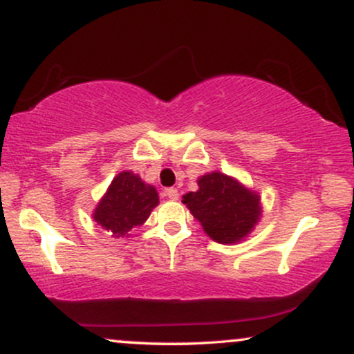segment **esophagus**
<instances>
[{
	"instance_id": "34e87169",
	"label": "esophagus",
	"mask_w": 354,
	"mask_h": 354,
	"mask_svg": "<svg viewBox=\"0 0 354 354\" xmlns=\"http://www.w3.org/2000/svg\"><path fill=\"white\" fill-rule=\"evenodd\" d=\"M165 194H166V198H168V200H171V201H176L178 196H180V194H178V189L176 188H168V189L165 191Z\"/></svg>"
}]
</instances>
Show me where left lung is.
<instances>
[{"label":"left lung","mask_w":354,"mask_h":354,"mask_svg":"<svg viewBox=\"0 0 354 354\" xmlns=\"http://www.w3.org/2000/svg\"><path fill=\"white\" fill-rule=\"evenodd\" d=\"M183 203L201 223L205 233L221 245L246 239L263 213L254 189L219 171L198 178V189L186 193Z\"/></svg>","instance_id":"left-lung-1"}]
</instances>
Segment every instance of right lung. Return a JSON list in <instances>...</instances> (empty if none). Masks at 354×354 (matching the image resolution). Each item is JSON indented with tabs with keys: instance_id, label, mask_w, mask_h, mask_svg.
I'll return each instance as SVG.
<instances>
[{
	"instance_id": "add662e5",
	"label": "right lung",
	"mask_w": 354,
	"mask_h": 354,
	"mask_svg": "<svg viewBox=\"0 0 354 354\" xmlns=\"http://www.w3.org/2000/svg\"><path fill=\"white\" fill-rule=\"evenodd\" d=\"M158 203L160 196L153 185H146L133 171H121L96 205L93 219L111 236H126L133 228L143 225Z\"/></svg>"
}]
</instances>
